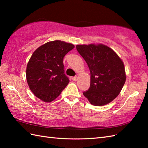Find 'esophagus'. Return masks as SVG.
Instances as JSON below:
<instances>
[{
    "label": "esophagus",
    "instance_id": "34e87169",
    "mask_svg": "<svg viewBox=\"0 0 148 148\" xmlns=\"http://www.w3.org/2000/svg\"><path fill=\"white\" fill-rule=\"evenodd\" d=\"M72 80L73 81H77V76H74V77H72Z\"/></svg>",
    "mask_w": 148,
    "mask_h": 148
}]
</instances>
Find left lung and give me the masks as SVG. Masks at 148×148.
<instances>
[{"label": "left lung", "instance_id": "obj_1", "mask_svg": "<svg viewBox=\"0 0 148 148\" xmlns=\"http://www.w3.org/2000/svg\"><path fill=\"white\" fill-rule=\"evenodd\" d=\"M76 49L86 61L90 71V86L83 92L93 106H105L115 99L126 81L121 58L102 44L78 45Z\"/></svg>", "mask_w": 148, "mask_h": 148}]
</instances>
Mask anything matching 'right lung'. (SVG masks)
<instances>
[{"label": "right lung", "instance_id": "obj_1", "mask_svg": "<svg viewBox=\"0 0 148 148\" xmlns=\"http://www.w3.org/2000/svg\"><path fill=\"white\" fill-rule=\"evenodd\" d=\"M74 45L60 40L48 42L36 49L27 64L28 85L37 98L50 102L69 83L64 74V57Z\"/></svg>", "mask_w": 148, "mask_h": 148}]
</instances>
